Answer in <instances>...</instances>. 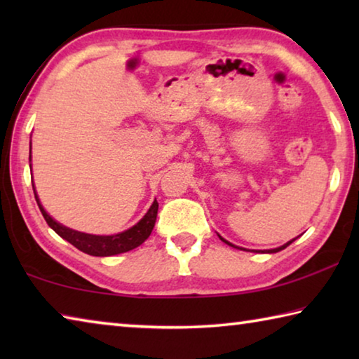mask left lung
<instances>
[{
  "instance_id": "obj_1",
  "label": "left lung",
  "mask_w": 359,
  "mask_h": 359,
  "mask_svg": "<svg viewBox=\"0 0 359 359\" xmlns=\"http://www.w3.org/2000/svg\"><path fill=\"white\" fill-rule=\"evenodd\" d=\"M218 238H220L224 244H228V245H231V247H234V248H238V250H245V248H242V247H238V245H234V244H231V242H228L226 239H223L220 234H218ZM297 238H294V239H291V241H288L287 244H283V245H280V247H277V248H271V250H266V253H277V252H280V250H283V248H287L291 242H294ZM264 253V252H263Z\"/></svg>"
}]
</instances>
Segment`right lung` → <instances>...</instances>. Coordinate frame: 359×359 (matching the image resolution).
<instances>
[{
	"mask_svg": "<svg viewBox=\"0 0 359 359\" xmlns=\"http://www.w3.org/2000/svg\"><path fill=\"white\" fill-rule=\"evenodd\" d=\"M29 161H32V142H29ZM29 168H32V165H29ZM33 191H34L36 203H38L39 209H41V214L46 218L48 226L55 231L60 238L68 241L69 244L79 248V250L87 253V255H92V257H114V255L133 250V248L139 247L142 242L147 241V238L151 233V229H154V226H155V222H156L158 203L155 199V201L151 203L150 209L147 210V214H145L136 224H133V226L128 229L121 231V233L111 234V236L82 233V231H76V229L65 226V224L58 223L55 218H52L47 214L44 205H42L39 201L38 193H36L34 182H33Z\"/></svg>",
	"mask_w": 359,
	"mask_h": 359,
	"instance_id": "right-lung-1",
	"label": "right lung"
}]
</instances>
